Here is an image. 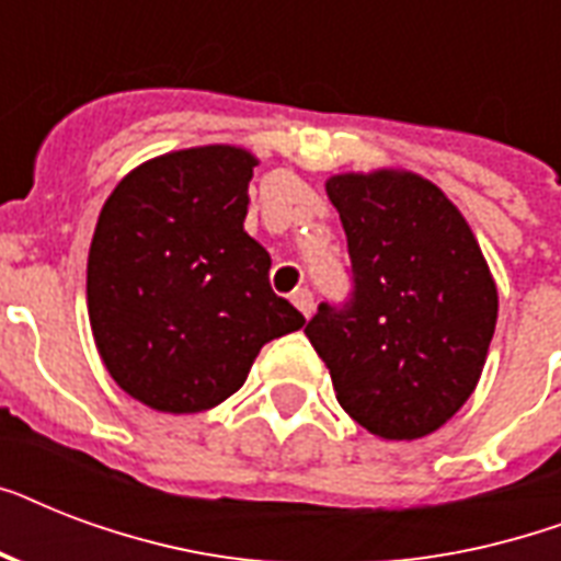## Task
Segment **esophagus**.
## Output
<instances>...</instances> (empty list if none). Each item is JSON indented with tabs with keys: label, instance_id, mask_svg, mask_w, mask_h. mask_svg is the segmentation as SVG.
<instances>
[{
	"label": "esophagus",
	"instance_id": "34e87169",
	"mask_svg": "<svg viewBox=\"0 0 561 561\" xmlns=\"http://www.w3.org/2000/svg\"><path fill=\"white\" fill-rule=\"evenodd\" d=\"M290 299H294V306L302 311L306 317H311V311H314V294L308 288H297L294 294H290Z\"/></svg>",
	"mask_w": 561,
	"mask_h": 561
}]
</instances>
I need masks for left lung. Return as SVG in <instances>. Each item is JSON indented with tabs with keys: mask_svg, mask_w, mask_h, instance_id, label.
<instances>
[{
	"mask_svg": "<svg viewBox=\"0 0 561 561\" xmlns=\"http://www.w3.org/2000/svg\"><path fill=\"white\" fill-rule=\"evenodd\" d=\"M350 247L352 290L320 302L306 334L341 408L383 439L445 425L474 390L495 334L497 290L448 197L416 174L325 183Z\"/></svg>",
	"mask_w": 561,
	"mask_h": 561,
	"instance_id": "8db88e82",
	"label": "left lung"
}]
</instances>
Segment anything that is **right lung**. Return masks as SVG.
<instances>
[{
    "mask_svg": "<svg viewBox=\"0 0 561 561\" xmlns=\"http://www.w3.org/2000/svg\"><path fill=\"white\" fill-rule=\"evenodd\" d=\"M255 160L209 145L139 165L95 224L87 299L104 367L162 413H201L244 383L273 337L306 317L271 288L244 232Z\"/></svg>",
    "mask_w": 561,
    "mask_h": 561,
    "instance_id": "1",
    "label": "right lung"
}]
</instances>
